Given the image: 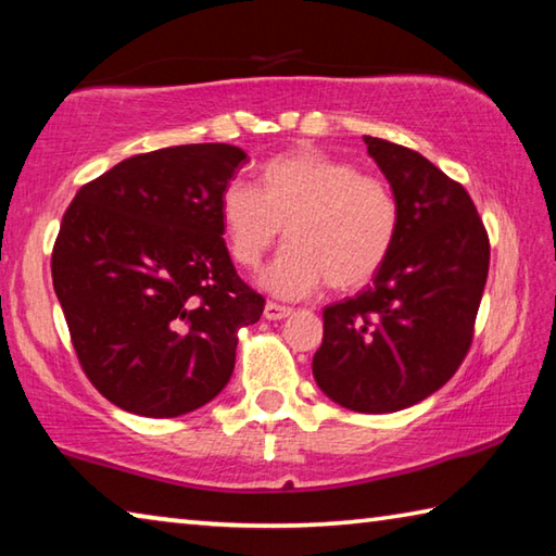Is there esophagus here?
<instances>
[{
    "mask_svg": "<svg viewBox=\"0 0 556 556\" xmlns=\"http://www.w3.org/2000/svg\"><path fill=\"white\" fill-rule=\"evenodd\" d=\"M290 313H293L290 307L278 303H266V307H263V317H266V320H283Z\"/></svg>",
    "mask_w": 556,
    "mask_h": 556,
    "instance_id": "obj_1",
    "label": "esophagus"
}]
</instances>
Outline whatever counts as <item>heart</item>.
<instances>
[{
	"label": "heart",
	"mask_w": 556,
	"mask_h": 556,
	"mask_svg": "<svg viewBox=\"0 0 556 556\" xmlns=\"http://www.w3.org/2000/svg\"><path fill=\"white\" fill-rule=\"evenodd\" d=\"M218 214L243 268H258L286 229L288 245L263 276L280 298H305L325 283L340 293L367 286L399 236V202L387 181L311 148L266 162L258 189L226 185Z\"/></svg>",
	"instance_id": "1"
}]
</instances>
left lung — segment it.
I'll use <instances>...</instances> for the list:
<instances>
[{"mask_svg":"<svg viewBox=\"0 0 556 556\" xmlns=\"http://www.w3.org/2000/svg\"><path fill=\"white\" fill-rule=\"evenodd\" d=\"M364 142L399 202V236L367 290L323 311L313 377L350 412L391 414L439 391L466 359L490 241L458 181L402 144Z\"/></svg>","mask_w":556,"mask_h":556,"instance_id":"8db88e82","label":"left lung"}]
</instances>
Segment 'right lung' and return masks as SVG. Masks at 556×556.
<instances>
[{
  "label": "right lung",
  "mask_w": 556,
  "mask_h": 556,
  "mask_svg": "<svg viewBox=\"0 0 556 556\" xmlns=\"http://www.w3.org/2000/svg\"><path fill=\"white\" fill-rule=\"evenodd\" d=\"M245 162L224 142L135 154L78 189L51 256L73 350L125 412L175 418L233 375L236 334L266 300L224 243V187Z\"/></svg>",
  "instance_id": "right-lung-1"
}]
</instances>
